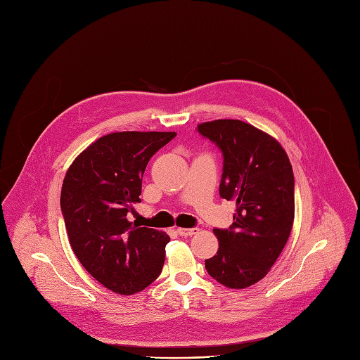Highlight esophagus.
Instances as JSON below:
<instances>
[{
	"instance_id": "esophagus-1",
	"label": "esophagus",
	"mask_w": 360,
	"mask_h": 360,
	"mask_svg": "<svg viewBox=\"0 0 360 360\" xmlns=\"http://www.w3.org/2000/svg\"><path fill=\"white\" fill-rule=\"evenodd\" d=\"M198 231H199L198 228H177V233L180 236H191L198 233Z\"/></svg>"
}]
</instances>
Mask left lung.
Wrapping results in <instances>:
<instances>
[{
  "label": "left lung",
  "mask_w": 360,
  "mask_h": 360,
  "mask_svg": "<svg viewBox=\"0 0 360 360\" xmlns=\"http://www.w3.org/2000/svg\"><path fill=\"white\" fill-rule=\"evenodd\" d=\"M198 131L224 155L220 198L236 202L229 229H213L219 250L205 266L225 287L246 288L268 274L292 229L291 162L278 141L246 122L216 120Z\"/></svg>",
  "instance_id": "left-lung-1"
}]
</instances>
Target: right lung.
Returning <instances> with one entry per match:
<instances>
[{
	"instance_id": "right-lung-1",
	"label": "right lung",
	"mask_w": 360,
	"mask_h": 360,
	"mask_svg": "<svg viewBox=\"0 0 360 360\" xmlns=\"http://www.w3.org/2000/svg\"><path fill=\"white\" fill-rule=\"evenodd\" d=\"M176 132H114L101 136L69 167L60 195L65 226L75 255L108 290L131 295L161 274L164 232L129 222L140 203L150 158Z\"/></svg>"
}]
</instances>
